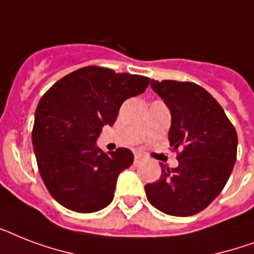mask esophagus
<instances>
[{"label": "esophagus", "instance_id": "1", "mask_svg": "<svg viewBox=\"0 0 254 254\" xmlns=\"http://www.w3.org/2000/svg\"><path fill=\"white\" fill-rule=\"evenodd\" d=\"M142 155L139 154H135L134 155V165H139V163L142 162Z\"/></svg>", "mask_w": 254, "mask_h": 254}]
</instances>
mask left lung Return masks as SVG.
Here are the masks:
<instances>
[{
    "label": "left lung",
    "instance_id": "left-lung-1",
    "mask_svg": "<svg viewBox=\"0 0 254 254\" xmlns=\"http://www.w3.org/2000/svg\"><path fill=\"white\" fill-rule=\"evenodd\" d=\"M171 113L170 146L181 150L178 167L145 186L147 200L171 216H191L224 189L237 154V134L220 104L195 83L151 80Z\"/></svg>",
    "mask_w": 254,
    "mask_h": 254
}]
</instances>
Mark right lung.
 Segmentation results:
<instances>
[{"label":"right lung","instance_id":"1","mask_svg":"<svg viewBox=\"0 0 254 254\" xmlns=\"http://www.w3.org/2000/svg\"><path fill=\"white\" fill-rule=\"evenodd\" d=\"M150 79L88 65L57 81L38 104L33 146L51 196L65 208L91 213L113 200L120 173L134 155L119 147L104 153L96 141L115 124L121 104L141 95Z\"/></svg>","mask_w":254,"mask_h":254}]
</instances>
